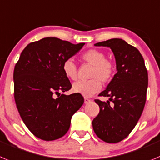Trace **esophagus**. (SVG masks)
<instances>
[{
    "label": "esophagus",
    "instance_id": "esophagus-1",
    "mask_svg": "<svg viewBox=\"0 0 160 160\" xmlns=\"http://www.w3.org/2000/svg\"><path fill=\"white\" fill-rule=\"evenodd\" d=\"M91 101V100H89L88 98H84V103H88Z\"/></svg>",
    "mask_w": 160,
    "mask_h": 160
}]
</instances>
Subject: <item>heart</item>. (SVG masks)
<instances>
[{
  "label": "heart",
  "instance_id": "1",
  "mask_svg": "<svg viewBox=\"0 0 160 160\" xmlns=\"http://www.w3.org/2000/svg\"><path fill=\"white\" fill-rule=\"evenodd\" d=\"M82 60L92 65L88 80H79L72 85L74 92L85 97H91L101 89L102 83L110 81L115 74L114 63L106 58L104 52L98 49H89L83 53ZM62 69L67 78L77 80V67L72 59H68L63 63Z\"/></svg>",
  "mask_w": 160,
  "mask_h": 160
}]
</instances>
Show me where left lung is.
I'll use <instances>...</instances> for the list:
<instances>
[{
	"label": "left lung",
	"mask_w": 160,
	"mask_h": 160,
	"mask_svg": "<svg viewBox=\"0 0 160 160\" xmlns=\"http://www.w3.org/2000/svg\"><path fill=\"white\" fill-rule=\"evenodd\" d=\"M95 46L112 49L117 73L99 94L109 97V100H95L100 112L92 120L93 130L104 142L118 143L131 133L142 115L146 102L148 70L139 50L122 39H110Z\"/></svg>",
	"instance_id": "8db88e82"
}]
</instances>
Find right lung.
Returning a JSON list of instances; mask_svg holds the SVG:
<instances>
[{
  "mask_svg": "<svg viewBox=\"0 0 160 160\" xmlns=\"http://www.w3.org/2000/svg\"><path fill=\"white\" fill-rule=\"evenodd\" d=\"M83 45L45 37L28 44L16 64L13 80L17 110L28 130L39 139L51 141L64 136L72 116L83 105L80 94L67 96L60 92L72 88L63 72V63Z\"/></svg>",
  "mask_w": 160,
  "mask_h": 160,
  "instance_id": "1",
  "label": "right lung"
}]
</instances>
